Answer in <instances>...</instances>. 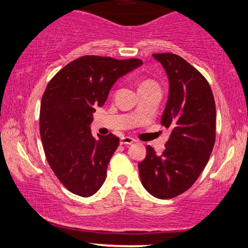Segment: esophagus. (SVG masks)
<instances>
[{"label": "esophagus", "instance_id": "obj_1", "mask_svg": "<svg viewBox=\"0 0 248 248\" xmlns=\"http://www.w3.org/2000/svg\"><path fill=\"white\" fill-rule=\"evenodd\" d=\"M135 142L134 139H132L130 137H122L121 138V144H124V145H130Z\"/></svg>", "mask_w": 248, "mask_h": 248}]
</instances>
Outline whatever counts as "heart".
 <instances>
[{"label":"heart","mask_w":248,"mask_h":248,"mask_svg":"<svg viewBox=\"0 0 248 248\" xmlns=\"http://www.w3.org/2000/svg\"><path fill=\"white\" fill-rule=\"evenodd\" d=\"M154 86H157V84H155V82H154L152 80H142L140 82V87H139V89H142V88L154 87Z\"/></svg>","instance_id":"obj_1"}]
</instances>
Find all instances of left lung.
<instances>
[{
  "label": "left lung",
  "instance_id": "8db88e82",
  "mask_svg": "<svg viewBox=\"0 0 248 248\" xmlns=\"http://www.w3.org/2000/svg\"><path fill=\"white\" fill-rule=\"evenodd\" d=\"M152 56L168 77L160 123L170 135L161 155L148 145L139 172L151 195L171 199L187 191L208 164L216 140V104L208 81L184 59L171 53Z\"/></svg>",
  "mask_w": 248,
  "mask_h": 248
}]
</instances>
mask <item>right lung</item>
<instances>
[{"instance_id": "right-lung-1", "label": "right lung", "mask_w": 248, "mask_h": 248, "mask_svg": "<svg viewBox=\"0 0 248 248\" xmlns=\"http://www.w3.org/2000/svg\"><path fill=\"white\" fill-rule=\"evenodd\" d=\"M142 64L138 59L82 56L47 84L40 105V138L50 168L73 194L89 198L104 184L120 139L111 133L94 139L93 113L115 82Z\"/></svg>"}]
</instances>
